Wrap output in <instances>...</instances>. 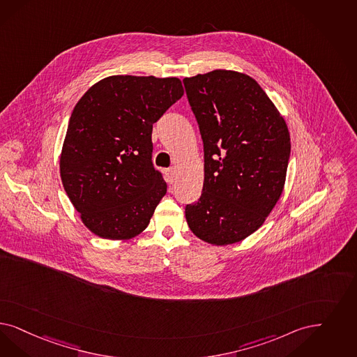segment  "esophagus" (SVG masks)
I'll list each match as a JSON object with an SVG mask.
<instances>
[{"label": "esophagus", "instance_id": "obj_1", "mask_svg": "<svg viewBox=\"0 0 357 357\" xmlns=\"http://www.w3.org/2000/svg\"><path fill=\"white\" fill-rule=\"evenodd\" d=\"M166 179L169 183H172L175 179V170L174 169H167L166 170Z\"/></svg>", "mask_w": 357, "mask_h": 357}]
</instances>
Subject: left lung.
Segmentation results:
<instances>
[{
    "label": "left lung",
    "instance_id": "1",
    "mask_svg": "<svg viewBox=\"0 0 357 357\" xmlns=\"http://www.w3.org/2000/svg\"><path fill=\"white\" fill-rule=\"evenodd\" d=\"M183 83L204 148L203 192L185 220L211 245L234 244L259 229L282 195L287 123L249 75L213 70Z\"/></svg>",
    "mask_w": 357,
    "mask_h": 357
}]
</instances>
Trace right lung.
Returning a JSON list of instances; mask_svg holds the SVG:
<instances>
[{
  "label": "right lung",
  "instance_id": "right-lung-1",
  "mask_svg": "<svg viewBox=\"0 0 357 357\" xmlns=\"http://www.w3.org/2000/svg\"><path fill=\"white\" fill-rule=\"evenodd\" d=\"M178 77L113 75L75 105L63 142V187L86 228L125 241L142 234L167 185L151 165L153 123L183 96Z\"/></svg>",
  "mask_w": 357,
  "mask_h": 357
}]
</instances>
